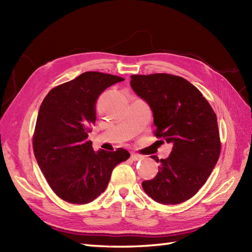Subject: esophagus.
<instances>
[{
    "instance_id": "1",
    "label": "esophagus",
    "mask_w": 252,
    "mask_h": 252,
    "mask_svg": "<svg viewBox=\"0 0 252 252\" xmlns=\"http://www.w3.org/2000/svg\"><path fill=\"white\" fill-rule=\"evenodd\" d=\"M131 158H132V160H134V161H136V160L141 159V158H142V156H141L140 154H136V153H131Z\"/></svg>"
}]
</instances>
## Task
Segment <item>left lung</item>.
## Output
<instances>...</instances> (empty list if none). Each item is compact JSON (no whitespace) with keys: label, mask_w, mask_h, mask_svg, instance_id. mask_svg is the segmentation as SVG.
<instances>
[{"label":"left lung","mask_w":252,"mask_h":252,"mask_svg":"<svg viewBox=\"0 0 252 252\" xmlns=\"http://www.w3.org/2000/svg\"><path fill=\"white\" fill-rule=\"evenodd\" d=\"M131 87L151 106L162 143H172L158 173L144 181L143 189L155 201L178 205L197 194L220 157L221 141L216 112L201 92L184 78L168 73L132 74Z\"/></svg>","instance_id":"8db88e82"}]
</instances>
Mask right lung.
Masks as SVG:
<instances>
[{"label": "right lung", "instance_id": "right-lung-1", "mask_svg": "<svg viewBox=\"0 0 252 252\" xmlns=\"http://www.w3.org/2000/svg\"><path fill=\"white\" fill-rule=\"evenodd\" d=\"M123 78L88 71L52 89L42 101L32 145L50 187L63 200L85 205L103 192L117 164L130 158L126 149L95 153L89 133L95 103L104 90Z\"/></svg>", "mask_w": 252, "mask_h": 252}]
</instances>
